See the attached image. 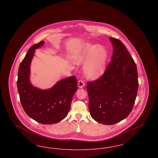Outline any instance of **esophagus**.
<instances>
[{
	"instance_id": "1",
	"label": "esophagus",
	"mask_w": 158,
	"mask_h": 158,
	"mask_svg": "<svg viewBox=\"0 0 158 158\" xmlns=\"http://www.w3.org/2000/svg\"><path fill=\"white\" fill-rule=\"evenodd\" d=\"M77 85H78V87H79V88H83V87L85 86V83L82 80H81V81H79L78 82Z\"/></svg>"
}]
</instances>
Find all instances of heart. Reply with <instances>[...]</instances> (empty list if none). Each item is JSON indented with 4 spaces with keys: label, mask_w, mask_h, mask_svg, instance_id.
<instances>
[{
    "label": "heart",
    "mask_w": 158,
    "mask_h": 158,
    "mask_svg": "<svg viewBox=\"0 0 158 158\" xmlns=\"http://www.w3.org/2000/svg\"><path fill=\"white\" fill-rule=\"evenodd\" d=\"M72 60L78 64H85L83 72L89 79H96L105 70L107 53L100 45L88 44L72 56Z\"/></svg>",
    "instance_id": "heart-1"
}]
</instances>
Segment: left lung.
<instances>
[{
	"label": "left lung",
	"instance_id": "obj_1",
	"mask_svg": "<svg viewBox=\"0 0 158 158\" xmlns=\"http://www.w3.org/2000/svg\"><path fill=\"white\" fill-rule=\"evenodd\" d=\"M113 54L105 73L97 80L87 83L89 110L94 120L112 125L131 113L139 82L135 62L120 40L110 38Z\"/></svg>",
	"mask_w": 158,
	"mask_h": 158
}]
</instances>
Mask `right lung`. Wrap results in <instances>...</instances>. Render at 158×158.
Here are the masks:
<instances>
[{
	"label": "right lung",
	"instance_id": "1",
	"mask_svg": "<svg viewBox=\"0 0 158 158\" xmlns=\"http://www.w3.org/2000/svg\"><path fill=\"white\" fill-rule=\"evenodd\" d=\"M41 41L31 46L19 65L17 87L23 109L38 123L53 124L63 120L68 114L73 97L77 89L75 76L60 80L52 88L41 89L31 83L30 65L35 50L44 45Z\"/></svg>",
	"mask_w": 158,
	"mask_h": 158
}]
</instances>
